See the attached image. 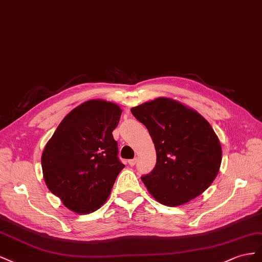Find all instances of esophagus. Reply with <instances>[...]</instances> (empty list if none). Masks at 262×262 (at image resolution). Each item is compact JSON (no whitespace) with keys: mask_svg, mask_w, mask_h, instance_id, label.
<instances>
[{"mask_svg":"<svg viewBox=\"0 0 262 262\" xmlns=\"http://www.w3.org/2000/svg\"><path fill=\"white\" fill-rule=\"evenodd\" d=\"M136 162H137V159L136 158H134V159H130V160H128V164L130 167H134L136 164Z\"/></svg>","mask_w":262,"mask_h":262,"instance_id":"esophagus-1","label":"esophagus"}]
</instances>
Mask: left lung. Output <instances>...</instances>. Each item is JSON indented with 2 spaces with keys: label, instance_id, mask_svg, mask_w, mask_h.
<instances>
[{
  "label": "left lung",
  "instance_id": "left-lung-1",
  "mask_svg": "<svg viewBox=\"0 0 262 262\" xmlns=\"http://www.w3.org/2000/svg\"><path fill=\"white\" fill-rule=\"evenodd\" d=\"M155 144L157 162L141 177L151 195L168 206L186 203L215 180L222 147L212 126L180 102L159 98L132 108Z\"/></svg>",
  "mask_w": 262,
  "mask_h": 262
}]
</instances>
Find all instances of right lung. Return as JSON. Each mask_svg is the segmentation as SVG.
Wrapping results in <instances>:
<instances>
[{"instance_id":"1","label":"right lung","mask_w":262,"mask_h":262,"mask_svg":"<svg viewBox=\"0 0 262 262\" xmlns=\"http://www.w3.org/2000/svg\"><path fill=\"white\" fill-rule=\"evenodd\" d=\"M122 110L91 100L72 110L57 127L41 156L45 182L69 210L85 214L100 208L125 167L112 132Z\"/></svg>"}]
</instances>
